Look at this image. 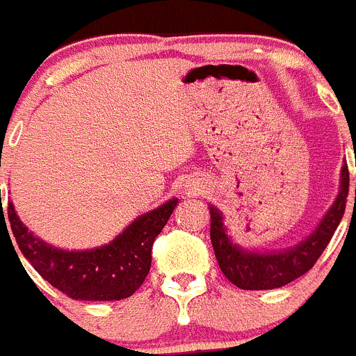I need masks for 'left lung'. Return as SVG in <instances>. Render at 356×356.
I'll return each mask as SVG.
<instances>
[{"mask_svg":"<svg viewBox=\"0 0 356 356\" xmlns=\"http://www.w3.org/2000/svg\"><path fill=\"white\" fill-rule=\"evenodd\" d=\"M356 165V163H355ZM341 193L328 210L323 221L312 235L300 242L298 246L285 250L282 253H253L244 251L229 241L226 228L222 226L221 212L213 207L210 209V238L213 253L222 275L244 291H266L278 289L291 284L314 267L319 260L328 242L332 241L339 222L346 210V200L350 191V171L348 163L342 165ZM356 201V188H355Z\"/></svg>","mask_w":356,"mask_h":356,"instance_id":"obj_1","label":"left lung"}]
</instances>
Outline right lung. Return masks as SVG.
<instances>
[{
  "label": "right lung",
  "instance_id": "1",
  "mask_svg": "<svg viewBox=\"0 0 356 356\" xmlns=\"http://www.w3.org/2000/svg\"><path fill=\"white\" fill-rule=\"evenodd\" d=\"M1 194V191H0ZM178 200L135 219L115 241L90 251H64L37 238L19 221L8 201V228L24 259L62 294L81 301H119L144 284L151 267V248ZM1 221H5L1 207ZM6 226V222H5ZM10 237V235H8Z\"/></svg>",
  "mask_w": 356,
  "mask_h": 356
}]
</instances>
